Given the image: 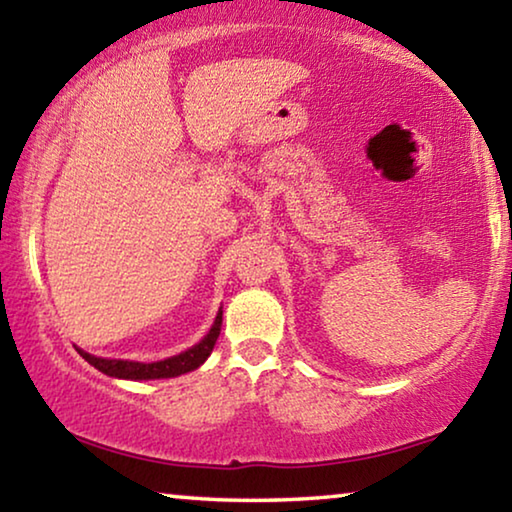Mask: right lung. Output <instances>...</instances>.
Listing matches in <instances>:
<instances>
[{
	"instance_id": "add662e5",
	"label": "right lung",
	"mask_w": 512,
	"mask_h": 512,
	"mask_svg": "<svg viewBox=\"0 0 512 512\" xmlns=\"http://www.w3.org/2000/svg\"><path fill=\"white\" fill-rule=\"evenodd\" d=\"M220 324H223V310L218 312L216 322H213L211 331L204 335V338L197 342L195 347L186 349L177 356L165 358V361H156V363H137V361H119V358H101V356H91L87 352L78 349V354L85 358L87 363L94 365L96 370H101L103 375L108 377H117V379H170V377H179L186 375L190 370H197L200 365L207 361L209 354L213 352V345H216L218 335H220Z\"/></svg>"
}]
</instances>
